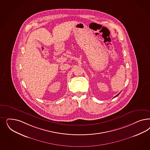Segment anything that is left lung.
<instances>
[{
  "mask_svg": "<svg viewBox=\"0 0 150 150\" xmlns=\"http://www.w3.org/2000/svg\"><path fill=\"white\" fill-rule=\"evenodd\" d=\"M120 93H119V94H117V95H116V96H115V97H114V98H115V97H117V96H119V94H120Z\"/></svg>",
  "mask_w": 150,
  "mask_h": 150,
  "instance_id": "obj_1",
  "label": "left lung"
}]
</instances>
